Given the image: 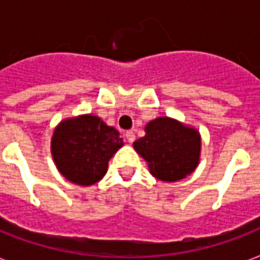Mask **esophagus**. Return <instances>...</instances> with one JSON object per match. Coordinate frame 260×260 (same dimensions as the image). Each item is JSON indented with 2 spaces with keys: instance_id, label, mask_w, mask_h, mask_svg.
<instances>
[{
  "instance_id": "34e87169",
  "label": "esophagus",
  "mask_w": 260,
  "mask_h": 260,
  "mask_svg": "<svg viewBox=\"0 0 260 260\" xmlns=\"http://www.w3.org/2000/svg\"><path fill=\"white\" fill-rule=\"evenodd\" d=\"M125 138H126V140L129 142V143H134L135 138H136V136H135L134 131H126V132H125Z\"/></svg>"
}]
</instances>
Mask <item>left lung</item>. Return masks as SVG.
Returning <instances> with one entry per match:
<instances>
[{"instance_id": "8db88e82", "label": "left lung", "mask_w": 260, "mask_h": 260, "mask_svg": "<svg viewBox=\"0 0 260 260\" xmlns=\"http://www.w3.org/2000/svg\"><path fill=\"white\" fill-rule=\"evenodd\" d=\"M134 147L148 162L154 177L173 183L191 174L198 166L201 136L176 120L159 117L148 122L146 136L136 140Z\"/></svg>"}]
</instances>
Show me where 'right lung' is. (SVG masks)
Wrapping results in <instances>:
<instances>
[{
	"instance_id": "obj_1",
	"label": "right lung",
	"mask_w": 260,
	"mask_h": 260,
	"mask_svg": "<svg viewBox=\"0 0 260 260\" xmlns=\"http://www.w3.org/2000/svg\"><path fill=\"white\" fill-rule=\"evenodd\" d=\"M124 144L120 134L95 116L62 121L51 139V154L61 174L79 185H92L104 177L108 162Z\"/></svg>"
}]
</instances>
